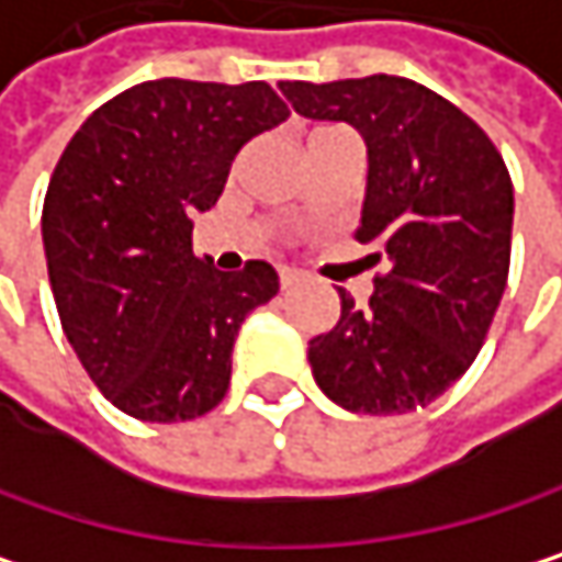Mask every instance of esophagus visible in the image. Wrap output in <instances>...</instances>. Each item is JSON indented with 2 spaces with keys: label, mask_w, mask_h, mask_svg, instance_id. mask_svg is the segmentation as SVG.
I'll use <instances>...</instances> for the list:
<instances>
[{
  "label": "esophagus",
  "mask_w": 562,
  "mask_h": 562,
  "mask_svg": "<svg viewBox=\"0 0 562 562\" xmlns=\"http://www.w3.org/2000/svg\"><path fill=\"white\" fill-rule=\"evenodd\" d=\"M296 279H300V272H296V269H279V286H283V290L296 286Z\"/></svg>",
  "instance_id": "esophagus-1"
}]
</instances>
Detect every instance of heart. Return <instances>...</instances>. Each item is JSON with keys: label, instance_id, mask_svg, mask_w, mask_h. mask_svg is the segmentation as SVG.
Masks as SVG:
<instances>
[{"label": "heart", "instance_id": "1", "mask_svg": "<svg viewBox=\"0 0 562 562\" xmlns=\"http://www.w3.org/2000/svg\"><path fill=\"white\" fill-rule=\"evenodd\" d=\"M333 131H339V127H313V131L306 134V140H313V137H323V134H333Z\"/></svg>", "mask_w": 562, "mask_h": 562}]
</instances>
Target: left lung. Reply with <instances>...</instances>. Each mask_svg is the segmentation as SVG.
<instances>
[{
    "label": "left lung",
    "instance_id": "obj_1",
    "mask_svg": "<svg viewBox=\"0 0 562 562\" xmlns=\"http://www.w3.org/2000/svg\"><path fill=\"white\" fill-rule=\"evenodd\" d=\"M310 121H346L369 173L356 239L372 246L369 306L339 290V323L310 342L316 385L359 415H405L474 362L510 269L514 183L491 137L431 88L369 75L279 81Z\"/></svg>",
    "mask_w": 562,
    "mask_h": 562
}]
</instances>
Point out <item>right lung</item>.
<instances>
[{
	"mask_svg": "<svg viewBox=\"0 0 562 562\" xmlns=\"http://www.w3.org/2000/svg\"><path fill=\"white\" fill-rule=\"evenodd\" d=\"M290 117L266 81L157 78L101 104L68 140L42 206L48 283L65 339L101 395L140 422H190L229 389L243 319L279 276L193 256L246 140Z\"/></svg>",
	"mask_w": 562,
	"mask_h": 562,
	"instance_id": "right-lung-1",
	"label": "right lung"
}]
</instances>
